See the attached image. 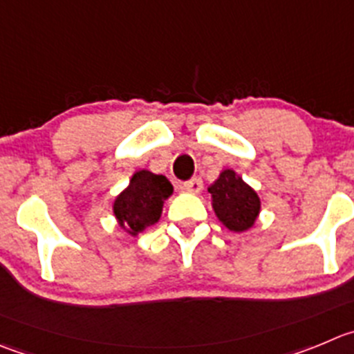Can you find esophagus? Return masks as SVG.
<instances>
[{
	"label": "esophagus",
	"mask_w": 354,
	"mask_h": 354,
	"mask_svg": "<svg viewBox=\"0 0 354 354\" xmlns=\"http://www.w3.org/2000/svg\"><path fill=\"white\" fill-rule=\"evenodd\" d=\"M184 189H186L187 193L198 194L201 189H203V180H201L200 177H194V179H191V180H187V183H184Z\"/></svg>",
	"instance_id": "34e87169"
}]
</instances>
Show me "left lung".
Returning <instances> with one entry per match:
<instances>
[{
    "label": "left lung",
    "mask_w": 354,
    "mask_h": 354,
    "mask_svg": "<svg viewBox=\"0 0 354 354\" xmlns=\"http://www.w3.org/2000/svg\"><path fill=\"white\" fill-rule=\"evenodd\" d=\"M208 193L215 215L227 230L243 233L254 227L261 212V198L236 171L231 168L221 171Z\"/></svg>",
    "instance_id": "obj_1"
}]
</instances>
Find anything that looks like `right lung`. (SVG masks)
<instances>
[{
  "instance_id": "right-lung-1",
  "label": "right lung",
  "mask_w": 354,
  "mask_h": 354,
  "mask_svg": "<svg viewBox=\"0 0 354 354\" xmlns=\"http://www.w3.org/2000/svg\"><path fill=\"white\" fill-rule=\"evenodd\" d=\"M174 193V186L165 175L139 170L132 175L127 189L121 191L113 203V212L120 227L137 236L147 225L160 221L163 203Z\"/></svg>"
}]
</instances>
